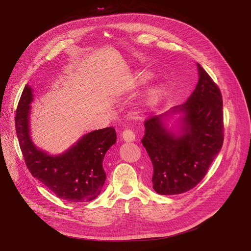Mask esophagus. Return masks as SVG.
Instances as JSON below:
<instances>
[{
  "instance_id": "obj_1",
  "label": "esophagus",
  "mask_w": 251,
  "mask_h": 251,
  "mask_svg": "<svg viewBox=\"0 0 251 251\" xmlns=\"http://www.w3.org/2000/svg\"><path fill=\"white\" fill-rule=\"evenodd\" d=\"M122 137L125 141L127 142H131V141H134L135 140V133L132 129H125L122 133Z\"/></svg>"
}]
</instances>
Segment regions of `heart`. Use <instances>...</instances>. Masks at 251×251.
<instances>
[{"mask_svg": "<svg viewBox=\"0 0 251 251\" xmlns=\"http://www.w3.org/2000/svg\"><path fill=\"white\" fill-rule=\"evenodd\" d=\"M161 94H162V91L158 90V91H156V92L153 94V98H154V99H158V98L161 96Z\"/></svg>", "mask_w": 251, "mask_h": 251, "instance_id": "b5f03b06", "label": "heart"}]
</instances>
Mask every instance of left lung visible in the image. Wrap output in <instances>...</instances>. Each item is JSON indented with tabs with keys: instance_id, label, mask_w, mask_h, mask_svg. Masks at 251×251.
Wrapping results in <instances>:
<instances>
[{
	"instance_id": "1",
	"label": "left lung",
	"mask_w": 251,
	"mask_h": 251,
	"mask_svg": "<svg viewBox=\"0 0 251 251\" xmlns=\"http://www.w3.org/2000/svg\"><path fill=\"white\" fill-rule=\"evenodd\" d=\"M199 81L189 99L172 112H185L178 135L168 131L163 118L145 122L142 144L152 161L154 190L177 195L195 188L206 175L224 144L223 96L219 86L198 63Z\"/></svg>"
}]
</instances>
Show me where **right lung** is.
<instances>
[{
  "mask_svg": "<svg viewBox=\"0 0 251 251\" xmlns=\"http://www.w3.org/2000/svg\"><path fill=\"white\" fill-rule=\"evenodd\" d=\"M31 100V88L25 85L15 116L20 148L28 171L57 198L75 202L96 199L106 178L105 153L116 142L115 129L106 127L92 131L62 155L50 156L35 147L29 138Z\"/></svg>",
  "mask_w": 251,
  "mask_h": 251,
  "instance_id": "add662e5",
  "label": "right lung"
}]
</instances>
